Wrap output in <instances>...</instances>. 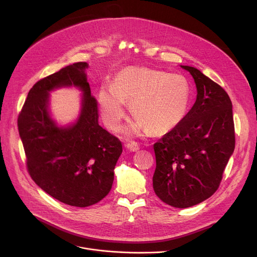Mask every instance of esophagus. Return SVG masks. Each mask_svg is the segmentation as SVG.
Returning a JSON list of instances; mask_svg holds the SVG:
<instances>
[{
    "label": "esophagus",
    "mask_w": 257,
    "mask_h": 257,
    "mask_svg": "<svg viewBox=\"0 0 257 257\" xmlns=\"http://www.w3.org/2000/svg\"><path fill=\"white\" fill-rule=\"evenodd\" d=\"M126 148H127V150L130 151V152H137V151L139 150V145H138V143L135 142V141H130V142H128V143L126 144Z\"/></svg>",
    "instance_id": "obj_1"
}]
</instances>
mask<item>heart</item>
Instances as JSON below:
<instances>
[{
  "instance_id": "1",
  "label": "heart",
  "mask_w": 257,
  "mask_h": 257,
  "mask_svg": "<svg viewBox=\"0 0 257 257\" xmlns=\"http://www.w3.org/2000/svg\"><path fill=\"white\" fill-rule=\"evenodd\" d=\"M98 104L104 125L118 130L125 115V101L136 129L145 126L161 133L178 126L188 113L191 89L180 74L141 67H128L118 72L113 86L102 85Z\"/></svg>"
}]
</instances>
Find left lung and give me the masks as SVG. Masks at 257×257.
I'll list each match as a JSON object with an SVG mask.
<instances>
[{"label":"left lung","mask_w":257,"mask_h":257,"mask_svg":"<svg viewBox=\"0 0 257 257\" xmlns=\"http://www.w3.org/2000/svg\"><path fill=\"white\" fill-rule=\"evenodd\" d=\"M197 97L185 118L154 144L153 186L165 203L185 208L218 188L235 149L232 101L225 89L190 66Z\"/></svg>","instance_id":"8db88e82"}]
</instances>
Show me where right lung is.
I'll return each instance as SVG.
<instances>
[{
  "label": "right lung",
  "instance_id": "1",
  "mask_svg": "<svg viewBox=\"0 0 257 257\" xmlns=\"http://www.w3.org/2000/svg\"><path fill=\"white\" fill-rule=\"evenodd\" d=\"M78 62L36 82L18 116V130L27 171L44 191L57 200L86 207L104 198L112 188L114 169L122 154L120 139L98 125L97 100ZM75 85L84 92L79 121L59 128L47 112L48 91Z\"/></svg>",
  "mask_w": 257,
  "mask_h": 257
}]
</instances>
